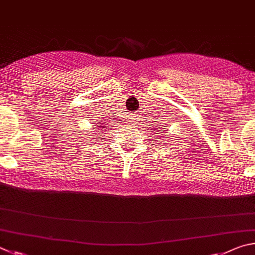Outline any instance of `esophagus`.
<instances>
[{
    "label": "esophagus",
    "instance_id": "esophagus-1",
    "mask_svg": "<svg viewBox=\"0 0 255 255\" xmlns=\"http://www.w3.org/2000/svg\"><path fill=\"white\" fill-rule=\"evenodd\" d=\"M132 120H133V119H132ZM132 122H133V121H132Z\"/></svg>",
    "mask_w": 255,
    "mask_h": 255
}]
</instances>
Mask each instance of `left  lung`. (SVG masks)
<instances>
[{"instance_id": "8db88e82", "label": "left lung", "mask_w": 255, "mask_h": 255, "mask_svg": "<svg viewBox=\"0 0 255 255\" xmlns=\"http://www.w3.org/2000/svg\"><path fill=\"white\" fill-rule=\"evenodd\" d=\"M151 127H152V125H151ZM161 127H162V125H160V128H159V124L158 125H154V128H157V132H159L158 133V134H162V133H163V131H162V128H161ZM167 131V130H166ZM159 137H161V136H159Z\"/></svg>"}]
</instances>
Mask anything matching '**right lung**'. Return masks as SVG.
<instances>
[{"label": "right lung", "instance_id": "obj_1", "mask_svg": "<svg viewBox=\"0 0 255 255\" xmlns=\"http://www.w3.org/2000/svg\"><path fill=\"white\" fill-rule=\"evenodd\" d=\"M100 122H101V121H100ZM97 124H100V123H97ZM95 127H97V125H95ZM100 128H103V127H100ZM103 131H104V130H103Z\"/></svg>", "mask_w": 255, "mask_h": 255}]
</instances>
